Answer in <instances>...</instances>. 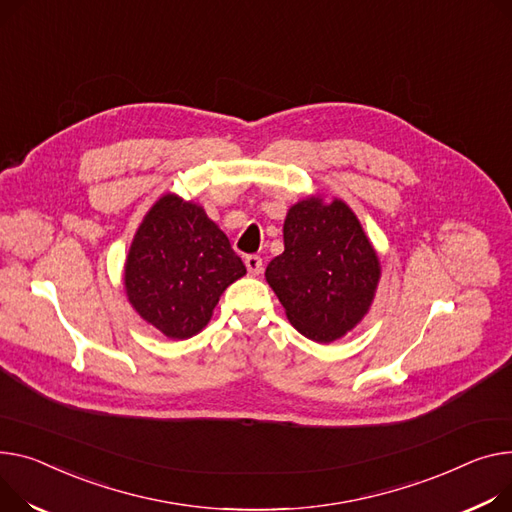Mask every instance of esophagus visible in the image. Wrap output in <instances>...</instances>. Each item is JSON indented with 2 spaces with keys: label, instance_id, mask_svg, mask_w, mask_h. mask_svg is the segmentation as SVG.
<instances>
[{
  "label": "esophagus",
  "instance_id": "1",
  "mask_svg": "<svg viewBox=\"0 0 512 512\" xmlns=\"http://www.w3.org/2000/svg\"><path fill=\"white\" fill-rule=\"evenodd\" d=\"M245 265H247V271L251 276H259L263 271V259L259 255H247Z\"/></svg>",
  "mask_w": 512,
  "mask_h": 512
}]
</instances>
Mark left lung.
<instances>
[{
  "label": "left lung",
  "instance_id": "obj_1",
  "mask_svg": "<svg viewBox=\"0 0 512 512\" xmlns=\"http://www.w3.org/2000/svg\"><path fill=\"white\" fill-rule=\"evenodd\" d=\"M265 280L288 321L319 344L335 342L368 313L381 280V261L342 199L306 197L284 220V253Z\"/></svg>",
  "mask_w": 512,
  "mask_h": 512
}]
</instances>
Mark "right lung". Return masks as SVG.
I'll return each mask as SVG.
<instances>
[{
    "label": "right lung",
    "mask_w": 512,
    "mask_h": 512,
    "mask_svg": "<svg viewBox=\"0 0 512 512\" xmlns=\"http://www.w3.org/2000/svg\"><path fill=\"white\" fill-rule=\"evenodd\" d=\"M245 274L203 208L166 193L133 236L123 280L135 313L166 337L187 339L210 323L222 292Z\"/></svg>",
    "instance_id": "obj_1"
}]
</instances>
